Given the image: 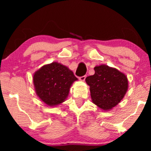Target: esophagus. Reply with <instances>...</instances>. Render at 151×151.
<instances>
[{
  "label": "esophagus",
  "instance_id": "1",
  "mask_svg": "<svg viewBox=\"0 0 151 151\" xmlns=\"http://www.w3.org/2000/svg\"><path fill=\"white\" fill-rule=\"evenodd\" d=\"M86 77V76H81V77L79 78V80H81V81H84L85 80V78Z\"/></svg>",
  "mask_w": 151,
  "mask_h": 151
}]
</instances>
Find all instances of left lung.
I'll return each instance as SVG.
<instances>
[{"label": "left lung", "instance_id": "obj_1", "mask_svg": "<svg viewBox=\"0 0 151 151\" xmlns=\"http://www.w3.org/2000/svg\"><path fill=\"white\" fill-rule=\"evenodd\" d=\"M94 75L86 77L85 81L90 86L92 102L104 111L117 106L124 97L129 87L124 73L108 65L94 67Z\"/></svg>", "mask_w": 151, "mask_h": 151}]
</instances>
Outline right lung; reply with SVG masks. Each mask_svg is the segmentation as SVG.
I'll list each match as a JSON object with an SVG mask.
<instances>
[{
    "label": "right lung",
    "mask_w": 151,
    "mask_h": 151,
    "mask_svg": "<svg viewBox=\"0 0 151 151\" xmlns=\"http://www.w3.org/2000/svg\"><path fill=\"white\" fill-rule=\"evenodd\" d=\"M78 80L73 71L57 62L42 66L33 76L38 98L49 106H55L66 100L73 82Z\"/></svg>",
    "instance_id": "obj_1"
}]
</instances>
